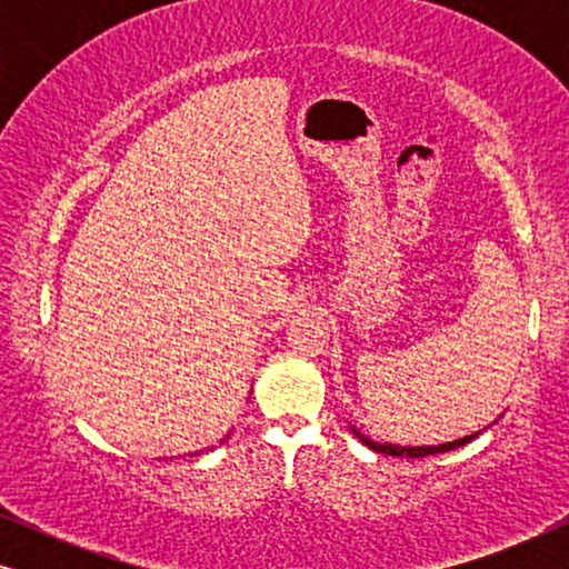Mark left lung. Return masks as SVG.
Listing matches in <instances>:
<instances>
[{
  "instance_id": "1",
  "label": "left lung",
  "mask_w": 569,
  "mask_h": 569,
  "mask_svg": "<svg viewBox=\"0 0 569 569\" xmlns=\"http://www.w3.org/2000/svg\"><path fill=\"white\" fill-rule=\"evenodd\" d=\"M357 438H360L365 446L378 450V453H386V456H399V458H422V456H435V453H446V450H453L458 446H463V442H469L477 438V435H469V438H461V440H453V442H446V446H427V448H399V446H378V442H372L368 438H362L360 432L355 430Z\"/></svg>"
}]
</instances>
